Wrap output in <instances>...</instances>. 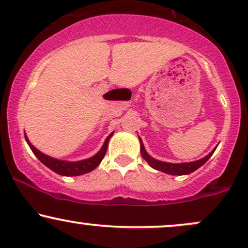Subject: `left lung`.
<instances>
[{"mask_svg":"<svg viewBox=\"0 0 248 248\" xmlns=\"http://www.w3.org/2000/svg\"><path fill=\"white\" fill-rule=\"evenodd\" d=\"M139 141H140L141 156L146 160V161L148 162V165H150L152 168H154V170L164 171V173L170 174V175H187V174L193 173V171L199 170L201 166L204 165L205 162L210 159V156L214 154L215 150L217 148V147H215L214 150H212L211 152L208 154V155L204 156V158L200 159V160H196V161L182 162V164H171V162L160 161V160L152 158V156H151L150 154L146 152V150H145V146H144V144H142V140H141L140 137H139Z\"/></svg>","mask_w":248,"mask_h":248,"instance_id":"8db88e82","label":"left lung"}]
</instances>
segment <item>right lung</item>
<instances>
[{
    "instance_id": "add662e5",
    "label": "right lung",
    "mask_w": 248,
    "mask_h": 248,
    "mask_svg": "<svg viewBox=\"0 0 248 248\" xmlns=\"http://www.w3.org/2000/svg\"><path fill=\"white\" fill-rule=\"evenodd\" d=\"M113 132L110 133V135L107 137V139L104 140L103 146H102L101 150L98 151L95 155H93L92 158L80 160V161H66V160H59V159L52 158V156L46 155V154L40 152L39 150H37V148L31 144L30 140L28 139V137H26V135L24 133L25 140L28 142L29 146H30L31 151L33 152L34 155H36L37 158L46 166V167H48L49 170H53L54 173L59 174V175H62V176H78L94 170L95 168L101 164L102 159H103L104 155H106L108 142H109V139L111 138Z\"/></svg>"
}]
</instances>
